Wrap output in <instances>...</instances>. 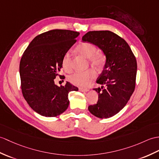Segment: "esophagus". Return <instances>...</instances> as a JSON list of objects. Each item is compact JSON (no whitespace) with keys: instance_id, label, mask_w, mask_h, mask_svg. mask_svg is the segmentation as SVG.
Instances as JSON below:
<instances>
[{"instance_id":"1","label":"esophagus","mask_w":159,"mask_h":159,"mask_svg":"<svg viewBox=\"0 0 159 159\" xmlns=\"http://www.w3.org/2000/svg\"><path fill=\"white\" fill-rule=\"evenodd\" d=\"M79 91L81 92H87V91H89V89H84V88L80 87V88H79Z\"/></svg>"}]
</instances>
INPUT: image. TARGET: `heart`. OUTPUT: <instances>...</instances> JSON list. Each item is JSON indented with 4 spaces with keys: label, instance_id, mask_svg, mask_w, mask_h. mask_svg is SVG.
I'll return each instance as SVG.
<instances>
[{
    "label": "heart",
    "instance_id": "obj_1",
    "mask_svg": "<svg viewBox=\"0 0 159 159\" xmlns=\"http://www.w3.org/2000/svg\"><path fill=\"white\" fill-rule=\"evenodd\" d=\"M76 51L86 58H89L91 64L96 68H101L104 64L105 57L103 53L97 52V47L90 43H83L76 47ZM62 67L66 72L71 69L70 53H66L62 58ZM96 77L93 70H88L84 72H76L68 77L70 83L79 87H87Z\"/></svg>",
    "mask_w": 159,
    "mask_h": 159
}]
</instances>
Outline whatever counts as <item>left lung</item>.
<instances>
[{
    "label": "left lung",
    "instance_id": "1",
    "mask_svg": "<svg viewBox=\"0 0 159 159\" xmlns=\"http://www.w3.org/2000/svg\"><path fill=\"white\" fill-rule=\"evenodd\" d=\"M82 40L98 47L106 56L104 70L96 80L102 86L93 89L98 101L88 109L95 116L108 119L119 113L134 93L137 61L127 43L111 31H89ZM104 84L107 87L102 90Z\"/></svg>",
    "mask_w": 159,
    "mask_h": 159
}]
</instances>
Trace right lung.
<instances>
[{
  "label": "right lung",
  "mask_w": 159,
  "mask_h": 159,
  "mask_svg": "<svg viewBox=\"0 0 159 159\" xmlns=\"http://www.w3.org/2000/svg\"><path fill=\"white\" fill-rule=\"evenodd\" d=\"M79 34L58 29L44 32L32 40L22 55L20 64L22 94L30 107L40 115L54 117L62 114L69 106V92L79 90L67 81L64 86L59 87L54 79L62 68L63 57Z\"/></svg>",
  "instance_id": "add662e5"
}]
</instances>
